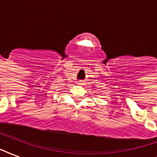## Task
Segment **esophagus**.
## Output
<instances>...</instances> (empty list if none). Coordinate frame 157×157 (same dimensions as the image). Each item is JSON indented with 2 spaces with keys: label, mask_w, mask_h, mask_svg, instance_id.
Masks as SVG:
<instances>
[{
  "label": "esophagus",
  "mask_w": 157,
  "mask_h": 157,
  "mask_svg": "<svg viewBox=\"0 0 157 157\" xmlns=\"http://www.w3.org/2000/svg\"><path fill=\"white\" fill-rule=\"evenodd\" d=\"M77 84H78L79 86H81V85H83V81H79L78 82H77Z\"/></svg>",
  "instance_id": "34e87169"
}]
</instances>
